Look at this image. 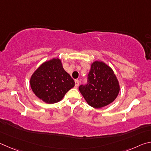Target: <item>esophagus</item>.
<instances>
[{"instance_id": "esophagus-1", "label": "esophagus", "mask_w": 151, "mask_h": 151, "mask_svg": "<svg viewBox=\"0 0 151 151\" xmlns=\"http://www.w3.org/2000/svg\"><path fill=\"white\" fill-rule=\"evenodd\" d=\"M79 85H80V81H79L78 80H75V87L77 88H78Z\"/></svg>"}]
</instances>
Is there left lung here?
Listing matches in <instances>:
<instances>
[{"mask_svg":"<svg viewBox=\"0 0 151 151\" xmlns=\"http://www.w3.org/2000/svg\"><path fill=\"white\" fill-rule=\"evenodd\" d=\"M79 90L87 103L94 108H101L112 103L120 90L119 84L112 69L102 62L91 64L86 85Z\"/></svg>","mask_w":151,"mask_h":151,"instance_id":"left-lung-1","label":"left lung"}]
</instances>
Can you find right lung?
I'll return each mask as SVG.
<instances>
[{"instance_id":"1","label":"right lung","mask_w":151,"mask_h":151,"mask_svg":"<svg viewBox=\"0 0 151 151\" xmlns=\"http://www.w3.org/2000/svg\"><path fill=\"white\" fill-rule=\"evenodd\" d=\"M74 86L73 80L63 70L58 58L42 63L30 78V86L34 94L50 104L61 101Z\"/></svg>"}]
</instances>
